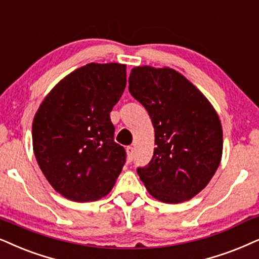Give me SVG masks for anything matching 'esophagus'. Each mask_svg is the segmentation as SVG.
Returning <instances> with one entry per match:
<instances>
[{
	"instance_id": "obj_1",
	"label": "esophagus",
	"mask_w": 259,
	"mask_h": 259,
	"mask_svg": "<svg viewBox=\"0 0 259 259\" xmlns=\"http://www.w3.org/2000/svg\"><path fill=\"white\" fill-rule=\"evenodd\" d=\"M127 156H128V159L132 160L134 158V147L133 146H127Z\"/></svg>"
}]
</instances>
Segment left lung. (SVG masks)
I'll return each instance as SVG.
<instances>
[{"mask_svg":"<svg viewBox=\"0 0 259 259\" xmlns=\"http://www.w3.org/2000/svg\"><path fill=\"white\" fill-rule=\"evenodd\" d=\"M128 90L149 113L154 128L153 157L138 175L154 199L190 200L204 189L223 156V127L207 97L170 68L137 66Z\"/></svg>","mask_w":259,"mask_h":259,"instance_id":"8db88e82","label":"left lung"}]
</instances>
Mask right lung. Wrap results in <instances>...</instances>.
<instances>
[{
	"mask_svg": "<svg viewBox=\"0 0 259 259\" xmlns=\"http://www.w3.org/2000/svg\"><path fill=\"white\" fill-rule=\"evenodd\" d=\"M125 64L90 63L69 73L33 119V151L44 176L66 199L88 202L112 190L126 162L109 114L126 87Z\"/></svg>",
	"mask_w": 259,
	"mask_h": 259,
	"instance_id": "right-lung-1",
	"label": "right lung"
}]
</instances>
